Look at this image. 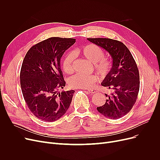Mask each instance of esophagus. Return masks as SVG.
<instances>
[{
	"mask_svg": "<svg viewBox=\"0 0 160 160\" xmlns=\"http://www.w3.org/2000/svg\"><path fill=\"white\" fill-rule=\"evenodd\" d=\"M88 91L89 92V93H91V94L97 93V90H96V89H89V90H88Z\"/></svg>",
	"mask_w": 160,
	"mask_h": 160,
	"instance_id": "esophagus-1",
	"label": "esophagus"
}]
</instances>
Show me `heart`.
Segmentation results:
<instances>
[{
  "label": "heart",
  "instance_id": "b5f03b06",
  "mask_svg": "<svg viewBox=\"0 0 160 160\" xmlns=\"http://www.w3.org/2000/svg\"><path fill=\"white\" fill-rule=\"evenodd\" d=\"M77 52L87 60L93 62L97 72L102 77L107 75L112 67V62L108 57H104V51L95 44H88L77 49ZM73 53L68 52L62 62V68L67 74L73 72ZM98 80L95 75H82L77 73L69 79L68 83L72 88L89 89L93 87Z\"/></svg>",
  "mask_w": 160,
  "mask_h": 160
}]
</instances>
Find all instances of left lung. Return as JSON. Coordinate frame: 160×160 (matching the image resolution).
Masks as SVG:
<instances>
[{
  "label": "left lung",
  "instance_id": "8db88e82",
  "mask_svg": "<svg viewBox=\"0 0 160 160\" xmlns=\"http://www.w3.org/2000/svg\"><path fill=\"white\" fill-rule=\"evenodd\" d=\"M88 40L107 51L113 59L111 69L101 85L112 89L103 106L97 108L105 117L116 119L132 109L139 90V74L133 57L123 42L107 38H88Z\"/></svg>",
  "mask_w": 160,
  "mask_h": 160
}]
</instances>
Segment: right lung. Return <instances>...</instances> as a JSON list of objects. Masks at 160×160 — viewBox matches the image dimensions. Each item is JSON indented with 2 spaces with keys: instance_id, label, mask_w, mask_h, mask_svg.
Wrapping results in <instances>:
<instances>
[{
  "instance_id": "1",
  "label": "right lung",
  "mask_w": 160,
  "mask_h": 160,
  "mask_svg": "<svg viewBox=\"0 0 160 160\" xmlns=\"http://www.w3.org/2000/svg\"><path fill=\"white\" fill-rule=\"evenodd\" d=\"M75 42V38L51 37L33 45L24 58L20 73L22 95L39 119L55 122L69 108L75 91L58 92L65 86L60 61Z\"/></svg>"
}]
</instances>
